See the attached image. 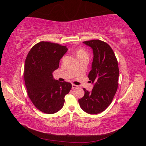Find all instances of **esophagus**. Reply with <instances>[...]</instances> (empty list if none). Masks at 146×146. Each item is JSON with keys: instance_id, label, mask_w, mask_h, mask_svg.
<instances>
[{"instance_id": "1", "label": "esophagus", "mask_w": 146, "mask_h": 146, "mask_svg": "<svg viewBox=\"0 0 146 146\" xmlns=\"http://www.w3.org/2000/svg\"><path fill=\"white\" fill-rule=\"evenodd\" d=\"M77 87H78V86L74 85V84H72V89H75V88H76Z\"/></svg>"}]
</instances>
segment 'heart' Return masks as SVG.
Masks as SVG:
<instances>
[{
    "instance_id": "obj_1",
    "label": "heart",
    "mask_w": 146,
    "mask_h": 146,
    "mask_svg": "<svg viewBox=\"0 0 146 146\" xmlns=\"http://www.w3.org/2000/svg\"><path fill=\"white\" fill-rule=\"evenodd\" d=\"M75 54H76L77 59L78 58H88V52L83 49V48H77L76 49H75Z\"/></svg>"
}]
</instances>
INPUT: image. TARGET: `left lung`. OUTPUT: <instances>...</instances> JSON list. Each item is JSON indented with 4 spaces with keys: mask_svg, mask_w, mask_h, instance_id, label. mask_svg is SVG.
I'll return each instance as SVG.
<instances>
[{
    "mask_svg": "<svg viewBox=\"0 0 146 146\" xmlns=\"http://www.w3.org/2000/svg\"><path fill=\"white\" fill-rule=\"evenodd\" d=\"M83 43L91 47L93 51L92 69L88 78L94 85L91 92L83 88L85 95L78 99V102L84 111L98 114L111 104L117 91L119 74L117 60L107 42L93 39Z\"/></svg>",
    "mask_w": 146,
    "mask_h": 146,
    "instance_id": "1",
    "label": "left lung"
}]
</instances>
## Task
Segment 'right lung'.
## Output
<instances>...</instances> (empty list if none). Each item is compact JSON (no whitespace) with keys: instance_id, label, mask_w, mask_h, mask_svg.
<instances>
[{"instance_id":"1","label":"right lung","mask_w":146,"mask_h":146,"mask_svg":"<svg viewBox=\"0 0 146 146\" xmlns=\"http://www.w3.org/2000/svg\"><path fill=\"white\" fill-rule=\"evenodd\" d=\"M67 50L66 46L41 41L31 48L25 59L24 78L28 96L44 113L54 114L62 108L64 96L71 90V83L55 80L52 75Z\"/></svg>"}]
</instances>
